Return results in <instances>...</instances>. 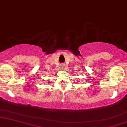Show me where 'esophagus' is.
<instances>
[{
  "mask_svg": "<svg viewBox=\"0 0 127 127\" xmlns=\"http://www.w3.org/2000/svg\"><path fill=\"white\" fill-rule=\"evenodd\" d=\"M64 67V66H61V68H62V69H63Z\"/></svg>",
  "mask_w": 127,
  "mask_h": 127,
  "instance_id": "obj_1",
  "label": "esophagus"
}]
</instances>
